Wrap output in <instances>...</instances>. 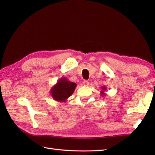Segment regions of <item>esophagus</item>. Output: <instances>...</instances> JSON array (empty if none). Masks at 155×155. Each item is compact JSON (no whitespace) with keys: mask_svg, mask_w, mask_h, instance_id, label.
<instances>
[{"mask_svg":"<svg viewBox=\"0 0 155 155\" xmlns=\"http://www.w3.org/2000/svg\"><path fill=\"white\" fill-rule=\"evenodd\" d=\"M83 84L84 85V86H88V85L89 84V83H88V82L87 81H83Z\"/></svg>","mask_w":155,"mask_h":155,"instance_id":"esophagus-1","label":"esophagus"}]
</instances>
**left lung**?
<instances>
[{
    "label": "left lung",
    "instance_id": "left-lung-1",
    "mask_svg": "<svg viewBox=\"0 0 155 155\" xmlns=\"http://www.w3.org/2000/svg\"><path fill=\"white\" fill-rule=\"evenodd\" d=\"M101 88H102V91H101V96H105L106 95V93H104V91L107 90V87H101Z\"/></svg>",
    "mask_w": 155,
    "mask_h": 155
}]
</instances>
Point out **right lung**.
<instances>
[{
	"mask_svg": "<svg viewBox=\"0 0 155 155\" xmlns=\"http://www.w3.org/2000/svg\"><path fill=\"white\" fill-rule=\"evenodd\" d=\"M77 84L69 81L66 77H62L51 88V97L56 101L66 102L74 93Z\"/></svg>",
	"mask_w": 155,
	"mask_h": 155,
	"instance_id": "right-lung-1",
	"label": "right lung"
}]
</instances>
